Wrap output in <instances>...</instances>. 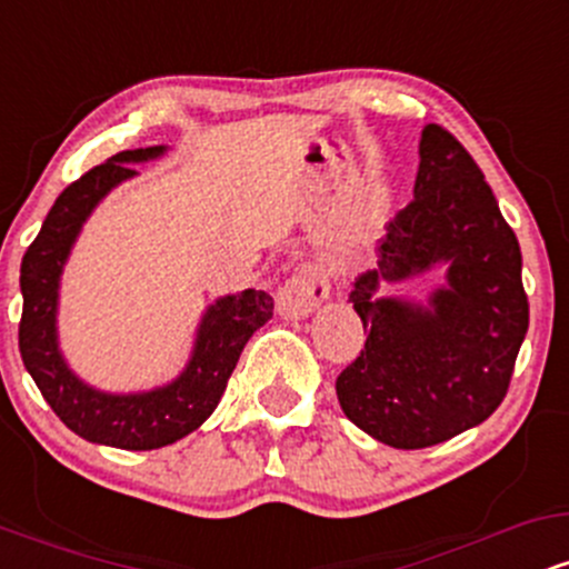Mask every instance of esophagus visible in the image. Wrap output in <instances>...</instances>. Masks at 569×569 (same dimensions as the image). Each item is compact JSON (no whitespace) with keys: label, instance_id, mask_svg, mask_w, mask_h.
Masks as SVG:
<instances>
[{"label":"esophagus","instance_id":"esophagus-1","mask_svg":"<svg viewBox=\"0 0 569 569\" xmlns=\"http://www.w3.org/2000/svg\"><path fill=\"white\" fill-rule=\"evenodd\" d=\"M326 293H329V283H326L323 272H318L316 267H299L278 289L276 310L286 321H299L321 307Z\"/></svg>","mask_w":569,"mask_h":569}]
</instances>
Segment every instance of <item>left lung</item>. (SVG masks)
<instances>
[{
	"label": "left lung",
	"mask_w": 569,
	"mask_h": 569,
	"mask_svg": "<svg viewBox=\"0 0 569 569\" xmlns=\"http://www.w3.org/2000/svg\"><path fill=\"white\" fill-rule=\"evenodd\" d=\"M377 251L350 291L367 345L337 377L339 407L388 447H433L500 407L530 326L519 240L449 130L422 128L415 200ZM439 266L426 303L383 293Z\"/></svg>",
	"instance_id": "left-lung-1"
}]
</instances>
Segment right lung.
Masks as SVG:
<instances>
[{"instance_id":"obj_1","label":"right lung","mask_w":569,"mask_h":569,"mask_svg":"<svg viewBox=\"0 0 569 569\" xmlns=\"http://www.w3.org/2000/svg\"><path fill=\"white\" fill-rule=\"evenodd\" d=\"M166 143L126 149L69 184L50 208L37 240L21 262L23 316L18 329L23 367L61 422L84 441L147 452L184 439L219 407L227 380L253 331L272 318V297L246 289L213 299L194 329L192 352L171 382L133 393H112L84 382L58 342L61 276L84 221L122 181L139 176L133 166L158 160Z\"/></svg>"}]
</instances>
